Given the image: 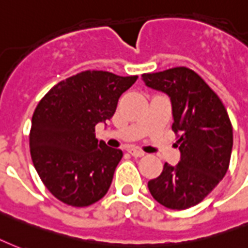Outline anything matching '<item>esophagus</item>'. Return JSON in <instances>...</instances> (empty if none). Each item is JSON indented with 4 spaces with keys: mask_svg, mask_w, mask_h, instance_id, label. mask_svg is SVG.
<instances>
[{
    "mask_svg": "<svg viewBox=\"0 0 248 248\" xmlns=\"http://www.w3.org/2000/svg\"><path fill=\"white\" fill-rule=\"evenodd\" d=\"M129 152L135 157L144 156V152H143L142 150H139V148H129Z\"/></svg>",
    "mask_w": 248,
    "mask_h": 248,
    "instance_id": "34e87169",
    "label": "esophagus"
}]
</instances>
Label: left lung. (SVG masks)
I'll list each match as a JSON object with an SVG mask.
<instances>
[{
    "mask_svg": "<svg viewBox=\"0 0 248 248\" xmlns=\"http://www.w3.org/2000/svg\"><path fill=\"white\" fill-rule=\"evenodd\" d=\"M143 81L170 97L172 130L181 152L179 164L168 163L148 189L163 206L192 208L226 175L232 148V126L226 108L201 76L186 67L143 73Z\"/></svg>",
    "mask_w": 248,
    "mask_h": 248,
    "instance_id": "obj_1",
    "label": "left lung"
}]
</instances>
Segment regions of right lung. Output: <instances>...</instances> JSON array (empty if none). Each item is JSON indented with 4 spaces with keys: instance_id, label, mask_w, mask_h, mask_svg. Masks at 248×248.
Here are the masks:
<instances>
[{
    "instance_id": "right-lung-1",
    "label": "right lung",
    "mask_w": 248,
    "mask_h": 248,
    "mask_svg": "<svg viewBox=\"0 0 248 248\" xmlns=\"http://www.w3.org/2000/svg\"><path fill=\"white\" fill-rule=\"evenodd\" d=\"M138 76L82 71L58 82L32 114L30 152L40 180L62 202L84 208L110 188L122 151L98 142L94 127L113 117Z\"/></svg>"
}]
</instances>
